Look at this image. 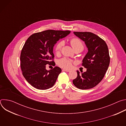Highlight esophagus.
Returning <instances> with one entry per match:
<instances>
[{"label":"esophagus","instance_id":"34e87169","mask_svg":"<svg viewBox=\"0 0 126 126\" xmlns=\"http://www.w3.org/2000/svg\"><path fill=\"white\" fill-rule=\"evenodd\" d=\"M63 71H65V72H70V71L69 70H67V69H63L62 70Z\"/></svg>","mask_w":126,"mask_h":126}]
</instances>
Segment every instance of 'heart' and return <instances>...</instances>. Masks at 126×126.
Segmentation results:
<instances>
[{"label": "heart", "instance_id": "heart-1", "mask_svg": "<svg viewBox=\"0 0 126 126\" xmlns=\"http://www.w3.org/2000/svg\"><path fill=\"white\" fill-rule=\"evenodd\" d=\"M64 44V42L63 41H60L56 44L55 47V51L56 54H59ZM70 44L75 50L78 48L83 49L84 48L83 44L82 41L77 38H73L71 39L70 40ZM72 60L66 57L61 58L58 62V65L59 66L66 69H70L72 67Z\"/></svg>", "mask_w": 126, "mask_h": 126}]
</instances>
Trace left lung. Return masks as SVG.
<instances>
[{
    "mask_svg": "<svg viewBox=\"0 0 126 126\" xmlns=\"http://www.w3.org/2000/svg\"><path fill=\"white\" fill-rule=\"evenodd\" d=\"M74 33L85 42L88 52L82 61V66L87 71L81 74L77 71V77L73 83L80 89H91L102 81L109 67L110 57L108 48L103 39L92 32Z\"/></svg>",
    "mask_w": 126,
    "mask_h": 126,
    "instance_id": "obj_1",
    "label": "left lung"
}]
</instances>
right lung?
<instances>
[{
    "instance_id": "add662e5",
    "label": "right lung",
    "mask_w": 126,
    "mask_h": 126,
    "mask_svg": "<svg viewBox=\"0 0 126 126\" xmlns=\"http://www.w3.org/2000/svg\"><path fill=\"white\" fill-rule=\"evenodd\" d=\"M70 32L47 30L34 33L27 39L21 52L20 66L24 77L31 86L46 90L55 84L61 69L56 66L48 71L46 65L55 66L53 47Z\"/></svg>"
}]
</instances>
